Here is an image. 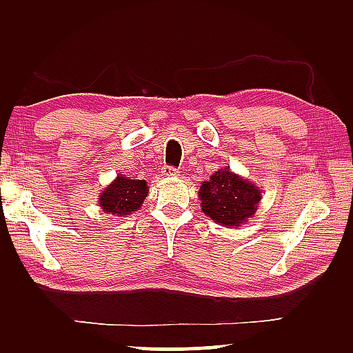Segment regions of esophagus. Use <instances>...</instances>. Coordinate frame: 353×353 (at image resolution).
I'll return each mask as SVG.
<instances>
[{
    "instance_id": "esophagus-1",
    "label": "esophagus",
    "mask_w": 353,
    "mask_h": 353,
    "mask_svg": "<svg viewBox=\"0 0 353 353\" xmlns=\"http://www.w3.org/2000/svg\"><path fill=\"white\" fill-rule=\"evenodd\" d=\"M161 174H163V176H166V177L179 176V170H177V168H174V166H165V168H163Z\"/></svg>"
}]
</instances>
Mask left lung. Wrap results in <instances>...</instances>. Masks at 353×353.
<instances>
[{
	"mask_svg": "<svg viewBox=\"0 0 353 353\" xmlns=\"http://www.w3.org/2000/svg\"><path fill=\"white\" fill-rule=\"evenodd\" d=\"M200 200L203 212L217 224L240 227L257 210L261 190L224 168L203 183Z\"/></svg>",
	"mask_w": 353,
	"mask_h": 353,
	"instance_id": "1",
	"label": "left lung"
}]
</instances>
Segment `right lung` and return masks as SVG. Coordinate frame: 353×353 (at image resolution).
<instances>
[{
    "instance_id": "1",
    "label": "right lung",
    "mask_w": 353,
    "mask_h": 353,
    "mask_svg": "<svg viewBox=\"0 0 353 353\" xmlns=\"http://www.w3.org/2000/svg\"><path fill=\"white\" fill-rule=\"evenodd\" d=\"M147 182L137 181V179H128L118 176L117 181L110 183L105 190L101 193L99 203L103 211L110 214L126 216L131 214L141 208L142 201L147 196Z\"/></svg>"
}]
</instances>
